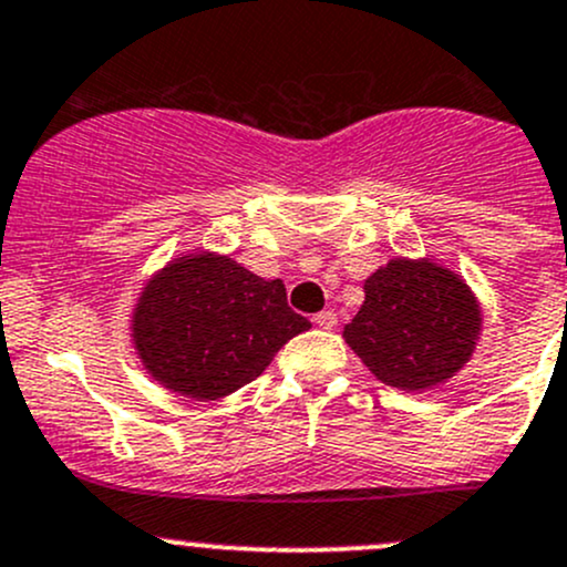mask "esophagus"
<instances>
[{"instance_id": "esophagus-1", "label": "esophagus", "mask_w": 567, "mask_h": 567, "mask_svg": "<svg viewBox=\"0 0 567 567\" xmlns=\"http://www.w3.org/2000/svg\"><path fill=\"white\" fill-rule=\"evenodd\" d=\"M313 324L322 327V330H332V327L338 324V317L332 311H322V313H317V317H313Z\"/></svg>"}]
</instances>
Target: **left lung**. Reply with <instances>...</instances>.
Returning <instances> with one entry per match:
<instances>
[{"instance_id": "1", "label": "left lung", "mask_w": 567, "mask_h": 567, "mask_svg": "<svg viewBox=\"0 0 567 567\" xmlns=\"http://www.w3.org/2000/svg\"><path fill=\"white\" fill-rule=\"evenodd\" d=\"M363 289V306L341 336L379 382L423 393L466 369L483 311L458 272L429 256H393Z\"/></svg>"}]
</instances>
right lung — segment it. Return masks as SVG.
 I'll return each instance as SVG.
<instances>
[{"label":"right lung","instance_id":"1","mask_svg":"<svg viewBox=\"0 0 567 567\" xmlns=\"http://www.w3.org/2000/svg\"><path fill=\"white\" fill-rule=\"evenodd\" d=\"M131 343L161 388L218 401L254 382L311 322L286 306L281 278H261L218 250H185L157 267L131 308Z\"/></svg>","mask_w":567,"mask_h":567}]
</instances>
